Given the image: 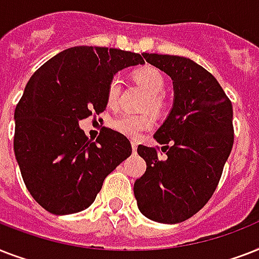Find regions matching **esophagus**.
<instances>
[{
	"label": "esophagus",
	"instance_id": "1",
	"mask_svg": "<svg viewBox=\"0 0 259 259\" xmlns=\"http://www.w3.org/2000/svg\"><path fill=\"white\" fill-rule=\"evenodd\" d=\"M137 142L136 141H132V149H133V153H136L137 152Z\"/></svg>",
	"mask_w": 259,
	"mask_h": 259
}]
</instances>
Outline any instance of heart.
I'll return each instance as SVG.
<instances>
[{
	"instance_id": "1",
	"label": "heart",
	"mask_w": 259,
	"mask_h": 259,
	"mask_svg": "<svg viewBox=\"0 0 259 259\" xmlns=\"http://www.w3.org/2000/svg\"><path fill=\"white\" fill-rule=\"evenodd\" d=\"M134 79L146 90L149 94L148 106L150 109L160 110L162 107V95L165 93L166 80L161 71L152 66L140 67L134 71ZM122 89V80L119 76H114L107 87V103L114 106L118 102ZM153 118L149 115H134V114H122L111 122V126L118 133L123 134L126 137L137 138L144 132L153 127Z\"/></svg>"
}]
</instances>
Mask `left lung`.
<instances>
[{
    "label": "left lung",
    "mask_w": 259,
    "mask_h": 259,
    "mask_svg": "<svg viewBox=\"0 0 259 259\" xmlns=\"http://www.w3.org/2000/svg\"><path fill=\"white\" fill-rule=\"evenodd\" d=\"M173 83V105L154 133L157 149L138 146L146 170L134 183L141 213L175 225L195 215L212 196L234 144L233 105L218 80L183 56L142 54Z\"/></svg>",
    "instance_id": "1"
}]
</instances>
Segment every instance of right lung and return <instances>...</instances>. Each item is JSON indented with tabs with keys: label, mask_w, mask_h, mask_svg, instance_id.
Segmentation results:
<instances>
[{
	"label": "right lung",
	"mask_w": 259,
	"mask_h": 259,
	"mask_svg": "<svg viewBox=\"0 0 259 259\" xmlns=\"http://www.w3.org/2000/svg\"><path fill=\"white\" fill-rule=\"evenodd\" d=\"M144 64L141 55L105 47H72L44 63L14 111V154L26 188L55 215L93 204L103 180L132 154L123 134L103 127L93 141L82 121L107 106L118 71Z\"/></svg>",
	"instance_id": "obj_1"
}]
</instances>
